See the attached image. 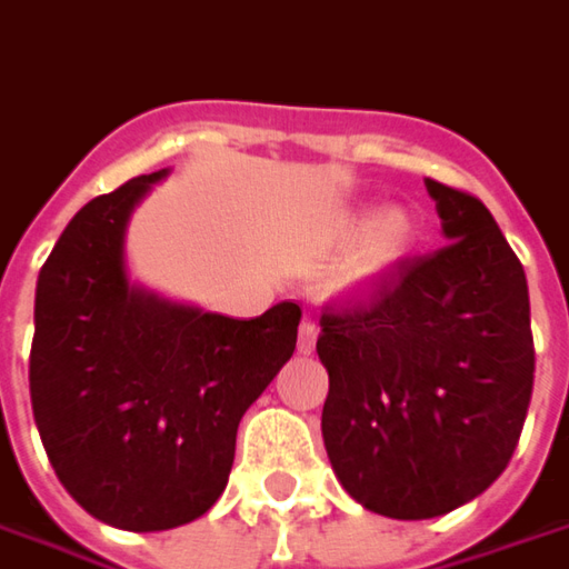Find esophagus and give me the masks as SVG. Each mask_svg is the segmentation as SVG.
I'll return each instance as SVG.
<instances>
[{"label":"esophagus","mask_w":569,"mask_h":569,"mask_svg":"<svg viewBox=\"0 0 569 569\" xmlns=\"http://www.w3.org/2000/svg\"><path fill=\"white\" fill-rule=\"evenodd\" d=\"M316 337H319V325L312 322V319H303V322H300V335H297V350L300 352L316 350Z\"/></svg>","instance_id":"1"}]
</instances>
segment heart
I'll list each match as a JSON object with an SVG mask.
<instances>
[{"label":"heart","mask_w":569,"mask_h":569,"mask_svg":"<svg viewBox=\"0 0 569 569\" xmlns=\"http://www.w3.org/2000/svg\"><path fill=\"white\" fill-rule=\"evenodd\" d=\"M366 219H350L347 222V234L362 232ZM415 229H411V219L402 210H387L381 217L375 219L366 229V234L359 238V244L352 250L347 260L340 262V269L335 272V288H362L368 281L381 278L390 266H397L406 250L411 247Z\"/></svg>","instance_id":"heart-1"}]
</instances>
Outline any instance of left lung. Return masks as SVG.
<instances>
[{"label":"left lung","instance_id":"left-lung-1","mask_svg":"<svg viewBox=\"0 0 569 569\" xmlns=\"http://www.w3.org/2000/svg\"><path fill=\"white\" fill-rule=\"evenodd\" d=\"M449 244L402 260L366 300L325 309L322 437L362 508L427 520L477 499L530 409V291L480 198L425 179Z\"/></svg>","mask_w":569,"mask_h":569}]
</instances>
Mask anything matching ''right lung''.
Here are the masks:
<instances>
[{
  "instance_id": "add662e5",
  "label": "right lung",
  "mask_w": 569,
  "mask_h": 569,
  "mask_svg": "<svg viewBox=\"0 0 569 569\" xmlns=\"http://www.w3.org/2000/svg\"><path fill=\"white\" fill-rule=\"evenodd\" d=\"M167 170L82 207L42 262L30 402L58 480L120 530H172L229 483L238 425L293 356L300 307L257 319L129 281L127 222Z\"/></svg>"
}]
</instances>
